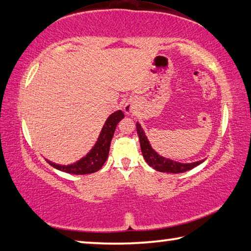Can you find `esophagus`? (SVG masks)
I'll return each mask as SVG.
<instances>
[{
	"label": "esophagus",
	"instance_id": "esophagus-1",
	"mask_svg": "<svg viewBox=\"0 0 251 251\" xmlns=\"http://www.w3.org/2000/svg\"><path fill=\"white\" fill-rule=\"evenodd\" d=\"M125 112H126V113H129V112H130V108H129V107H126V108H125Z\"/></svg>",
	"mask_w": 251,
	"mask_h": 251
}]
</instances>
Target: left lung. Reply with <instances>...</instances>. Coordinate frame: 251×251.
I'll return each mask as SVG.
<instances>
[{
	"mask_svg": "<svg viewBox=\"0 0 251 251\" xmlns=\"http://www.w3.org/2000/svg\"><path fill=\"white\" fill-rule=\"evenodd\" d=\"M136 128H137V134L139 137V143H141V148L144 158H145L146 163L150 165L156 171L161 172V173H173V174H178V173H184L187 171H190L194 167L198 166L199 164H201L203 160L196 161V163L192 164H181L177 163V161H174L171 159L164 158L160 155L157 154V152L152 150L151 146L150 145V142H148L147 137L145 136V133L142 129V126L136 123Z\"/></svg>",
	"mask_w": 251,
	"mask_h": 251,
	"instance_id": "left-lung-1",
	"label": "left lung"
}]
</instances>
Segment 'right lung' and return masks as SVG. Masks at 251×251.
<instances>
[{
  "instance_id": "obj_1",
  "label": "right lung",
  "mask_w": 251,
  "mask_h": 251,
  "mask_svg": "<svg viewBox=\"0 0 251 251\" xmlns=\"http://www.w3.org/2000/svg\"><path fill=\"white\" fill-rule=\"evenodd\" d=\"M123 118H124V113L122 110H117V112L113 113L106 120L95 146L92 148L86 156L77 160L76 163L71 165H57L50 160L46 161L50 166L58 169V171L74 174V175H86V174H92L100 171L108 157L110 141H112L114 136V131H115L117 124Z\"/></svg>"
}]
</instances>
